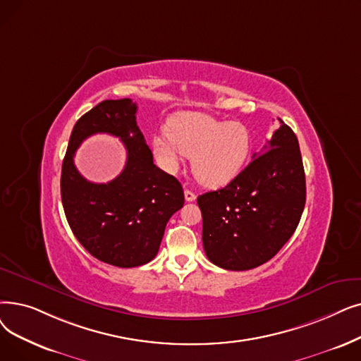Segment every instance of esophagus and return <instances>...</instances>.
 <instances>
[{
    "mask_svg": "<svg viewBox=\"0 0 361 361\" xmlns=\"http://www.w3.org/2000/svg\"><path fill=\"white\" fill-rule=\"evenodd\" d=\"M184 197H185L187 202H193V200L196 199V195H195V192H192V190H189V189H185V190H184Z\"/></svg>",
    "mask_w": 361,
    "mask_h": 361,
    "instance_id": "esophagus-1",
    "label": "esophagus"
}]
</instances>
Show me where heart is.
<instances>
[{
	"mask_svg": "<svg viewBox=\"0 0 361 361\" xmlns=\"http://www.w3.org/2000/svg\"><path fill=\"white\" fill-rule=\"evenodd\" d=\"M166 135L153 138V152L169 171L190 158L196 180L221 187L236 178L252 150V134L245 123L221 121L203 114H177L165 125Z\"/></svg>",
	"mask_w": 361,
	"mask_h": 361,
	"instance_id": "obj_1",
	"label": "heart"
}]
</instances>
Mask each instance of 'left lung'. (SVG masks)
I'll return each instance as SVG.
<instances>
[{"label":"left lung","mask_w":361,"mask_h":361,"mask_svg":"<svg viewBox=\"0 0 361 361\" xmlns=\"http://www.w3.org/2000/svg\"><path fill=\"white\" fill-rule=\"evenodd\" d=\"M252 158L230 184L197 197L203 249L226 270H250L271 259L290 239L305 205L300 145L286 123L280 121Z\"/></svg>","instance_id":"left-lung-1"}]
</instances>
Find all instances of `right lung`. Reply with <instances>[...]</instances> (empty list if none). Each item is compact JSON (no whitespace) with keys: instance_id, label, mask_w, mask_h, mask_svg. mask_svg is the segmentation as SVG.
Segmentation results:
<instances>
[{"instance_id":"1","label":"right lung","mask_w":361,"mask_h":361,"mask_svg":"<svg viewBox=\"0 0 361 361\" xmlns=\"http://www.w3.org/2000/svg\"><path fill=\"white\" fill-rule=\"evenodd\" d=\"M135 114L131 99L104 100L78 119L60 178L61 203L75 238L94 258L121 269L152 261L168 219L184 205L178 180L153 164ZM99 132L119 136L128 149L121 174L103 185L85 180L73 164L75 149Z\"/></svg>"}]
</instances>
